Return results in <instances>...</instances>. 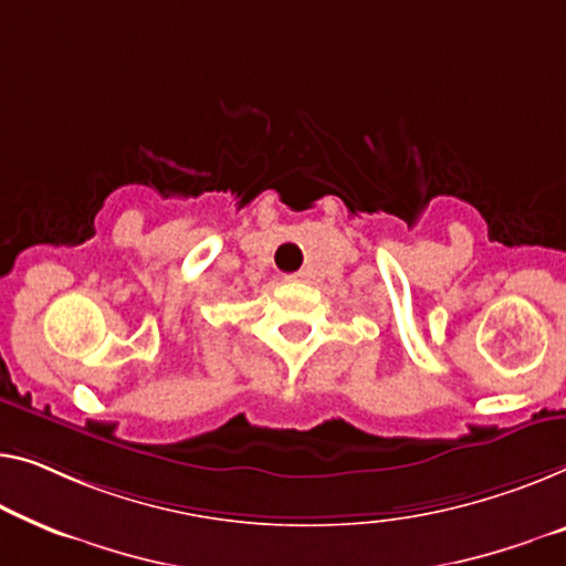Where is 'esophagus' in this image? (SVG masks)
I'll return each instance as SVG.
<instances>
[{"label":"esophagus","mask_w":566,"mask_h":566,"mask_svg":"<svg viewBox=\"0 0 566 566\" xmlns=\"http://www.w3.org/2000/svg\"><path fill=\"white\" fill-rule=\"evenodd\" d=\"M286 280H290V282H307L310 280V272H307V269H300V272L290 274V276H286Z\"/></svg>","instance_id":"34e87169"}]
</instances>
